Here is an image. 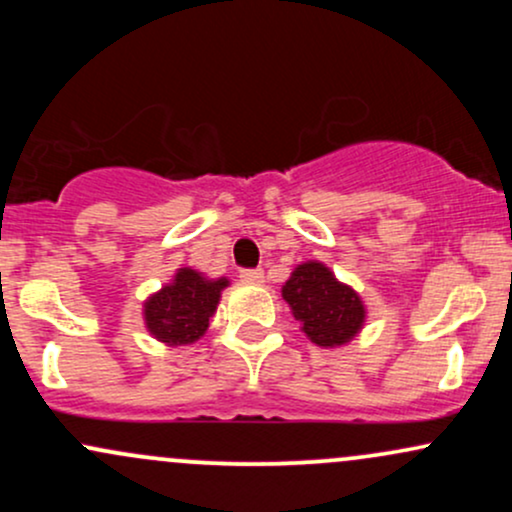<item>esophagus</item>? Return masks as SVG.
I'll return each mask as SVG.
<instances>
[{
    "instance_id": "1",
    "label": "esophagus",
    "mask_w": 512,
    "mask_h": 512,
    "mask_svg": "<svg viewBox=\"0 0 512 512\" xmlns=\"http://www.w3.org/2000/svg\"><path fill=\"white\" fill-rule=\"evenodd\" d=\"M240 279H243L245 284L260 286L264 284V272L262 269H243V272H240Z\"/></svg>"
}]
</instances>
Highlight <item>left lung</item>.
<instances>
[{
  "label": "left lung",
  "instance_id": "8db88e82",
  "mask_svg": "<svg viewBox=\"0 0 512 512\" xmlns=\"http://www.w3.org/2000/svg\"><path fill=\"white\" fill-rule=\"evenodd\" d=\"M281 296L310 342L322 349L349 344L366 322V305L327 264L308 260L293 269Z\"/></svg>",
  "mask_w": 512,
  "mask_h": 512
}]
</instances>
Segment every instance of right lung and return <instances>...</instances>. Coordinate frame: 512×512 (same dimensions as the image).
<instances>
[{
    "label": "right lung",
    "instance_id": "1",
    "mask_svg": "<svg viewBox=\"0 0 512 512\" xmlns=\"http://www.w3.org/2000/svg\"><path fill=\"white\" fill-rule=\"evenodd\" d=\"M228 284L226 276L209 279L197 269L180 267L170 284L144 301L146 330L166 346L195 344L207 332Z\"/></svg>",
    "mask_w": 512,
    "mask_h": 512
}]
</instances>
